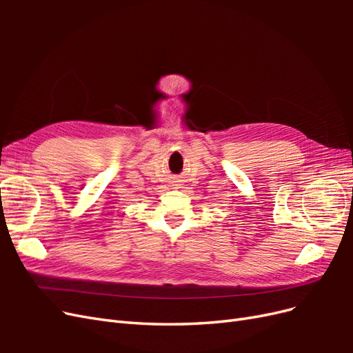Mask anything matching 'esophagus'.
<instances>
[{
    "label": "esophagus",
    "mask_w": 353,
    "mask_h": 353,
    "mask_svg": "<svg viewBox=\"0 0 353 353\" xmlns=\"http://www.w3.org/2000/svg\"><path fill=\"white\" fill-rule=\"evenodd\" d=\"M179 183H181V181H175V184H174L175 188H181V185H183V184H179Z\"/></svg>",
    "instance_id": "esophagus-1"
}]
</instances>
